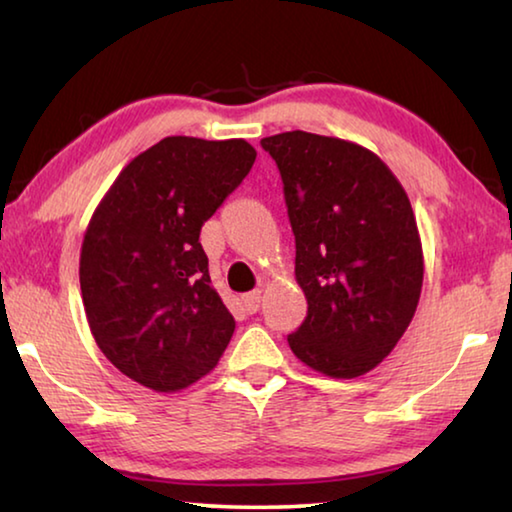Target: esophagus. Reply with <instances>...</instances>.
<instances>
[{
  "label": "esophagus",
  "mask_w": 512,
  "mask_h": 512,
  "mask_svg": "<svg viewBox=\"0 0 512 512\" xmlns=\"http://www.w3.org/2000/svg\"><path fill=\"white\" fill-rule=\"evenodd\" d=\"M259 305H262V293H259V291L246 293V296H244V307H246L248 314H257Z\"/></svg>",
  "instance_id": "1"
}]
</instances>
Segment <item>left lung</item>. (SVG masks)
I'll return each mask as SVG.
<instances>
[{"mask_svg":"<svg viewBox=\"0 0 512 512\" xmlns=\"http://www.w3.org/2000/svg\"><path fill=\"white\" fill-rule=\"evenodd\" d=\"M280 169L296 235L307 318L289 334L296 357L352 379L402 339L422 291V244L400 180L354 142L305 131L264 137Z\"/></svg>","mask_w":512,"mask_h":512,"instance_id":"obj_1","label":"left lung"}]
</instances>
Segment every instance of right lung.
<instances>
[{"label": "right lung", "instance_id": "right-lung-1", "mask_svg": "<svg viewBox=\"0 0 512 512\" xmlns=\"http://www.w3.org/2000/svg\"><path fill=\"white\" fill-rule=\"evenodd\" d=\"M257 158L246 140L164 137L126 164L81 248V296L112 366L158 393L205 377L235 332L201 228Z\"/></svg>", "mask_w": 512, "mask_h": 512}]
</instances>
